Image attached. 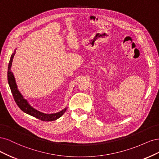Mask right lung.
Segmentation results:
<instances>
[{
    "label": "right lung",
    "instance_id": "add662e5",
    "mask_svg": "<svg viewBox=\"0 0 159 159\" xmlns=\"http://www.w3.org/2000/svg\"><path fill=\"white\" fill-rule=\"evenodd\" d=\"M16 49L12 54L11 59H10L8 67V82L10 88H11L12 94L13 95L14 99L16 102V104L20 107V109L23 111L25 113H26L30 116H32L35 118L39 119L43 121H51L57 120L61 116H62L65 112L66 111L67 107H65L63 110L57 112V113L54 114H45L42 111H39L35 109L31 105H30L27 100H25L24 96L20 93V92L18 89V86L16 83V80H15L14 76L11 71L12 63L13 61L14 56L16 53Z\"/></svg>",
    "mask_w": 159,
    "mask_h": 159
}]
</instances>
